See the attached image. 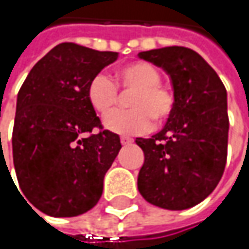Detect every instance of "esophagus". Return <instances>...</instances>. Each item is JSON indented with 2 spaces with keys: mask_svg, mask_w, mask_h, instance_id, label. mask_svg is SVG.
<instances>
[{
  "mask_svg": "<svg viewBox=\"0 0 249 249\" xmlns=\"http://www.w3.org/2000/svg\"><path fill=\"white\" fill-rule=\"evenodd\" d=\"M132 142V138H128V137H121V144L123 145H128Z\"/></svg>",
  "mask_w": 249,
  "mask_h": 249,
  "instance_id": "34e87169",
  "label": "esophagus"
}]
</instances>
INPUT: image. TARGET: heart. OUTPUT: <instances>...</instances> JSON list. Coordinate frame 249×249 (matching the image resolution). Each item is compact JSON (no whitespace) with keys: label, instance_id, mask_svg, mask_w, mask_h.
<instances>
[{"label":"heart","instance_id":"b5f03b06","mask_svg":"<svg viewBox=\"0 0 249 249\" xmlns=\"http://www.w3.org/2000/svg\"><path fill=\"white\" fill-rule=\"evenodd\" d=\"M161 73L148 62H132L118 69L117 84L124 91H132L128 98V111L110 113L118 105L119 92L114 80L105 73L95 75L88 85V101L101 115L107 129L121 135L144 134L157 123L166 121L174 108L173 92L160 83Z\"/></svg>","mask_w":249,"mask_h":249}]
</instances>
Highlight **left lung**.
I'll list each match as a JSON object with an SVG mask.
<instances>
[{
	"label": "left lung",
	"mask_w": 249,
	"mask_h": 249,
	"mask_svg": "<svg viewBox=\"0 0 249 249\" xmlns=\"http://www.w3.org/2000/svg\"><path fill=\"white\" fill-rule=\"evenodd\" d=\"M172 79L174 108L166 126L137 138L144 151L138 190L151 205L189 209L218 186L226 164L229 120L226 89L195 50L172 46L138 53Z\"/></svg>",
	"instance_id": "1"
}]
</instances>
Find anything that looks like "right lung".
<instances>
[{
	"label": "right lung",
	"instance_id": "obj_1",
	"mask_svg": "<svg viewBox=\"0 0 249 249\" xmlns=\"http://www.w3.org/2000/svg\"><path fill=\"white\" fill-rule=\"evenodd\" d=\"M117 59L115 52L57 44L33 66L18 92L14 167L25 202L46 215H82L102 196L121 141L102 129L86 92L90 79ZM93 127L101 131L91 134Z\"/></svg>",
	"mask_w": 249,
	"mask_h": 249
}]
</instances>
